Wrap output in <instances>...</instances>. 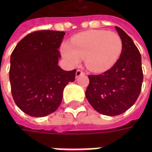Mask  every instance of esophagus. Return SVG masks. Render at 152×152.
Returning <instances> with one entry per match:
<instances>
[{
  "label": "esophagus",
  "mask_w": 152,
  "mask_h": 152,
  "mask_svg": "<svg viewBox=\"0 0 152 152\" xmlns=\"http://www.w3.org/2000/svg\"><path fill=\"white\" fill-rule=\"evenodd\" d=\"M84 74H85V72H84L83 71L78 69L76 72V77H78V76H81V75H84Z\"/></svg>",
  "instance_id": "34e87169"
}]
</instances>
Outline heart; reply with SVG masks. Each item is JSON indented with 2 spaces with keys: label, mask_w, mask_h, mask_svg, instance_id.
I'll use <instances>...</instances> for the list:
<instances>
[{
  "label": "heart",
  "mask_w": 152,
  "mask_h": 152,
  "mask_svg": "<svg viewBox=\"0 0 152 152\" xmlns=\"http://www.w3.org/2000/svg\"><path fill=\"white\" fill-rule=\"evenodd\" d=\"M122 49L123 41L119 34L106 30H93L75 36L71 44H63L62 53L72 66L85 58L88 69L102 72L114 66Z\"/></svg>",
  "instance_id": "b5f03b06"
}]
</instances>
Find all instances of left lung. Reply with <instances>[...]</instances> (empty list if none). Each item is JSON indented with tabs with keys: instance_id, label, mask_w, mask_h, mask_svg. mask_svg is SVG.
<instances>
[{
	"instance_id": "left-lung-1",
	"label": "left lung",
	"mask_w": 152,
	"mask_h": 152,
	"mask_svg": "<svg viewBox=\"0 0 152 152\" xmlns=\"http://www.w3.org/2000/svg\"><path fill=\"white\" fill-rule=\"evenodd\" d=\"M123 41L120 58L114 66L99 75H89L86 96L94 109L109 116L129 109L142 89L143 73L142 58L133 40L121 28L115 27Z\"/></svg>"
}]
</instances>
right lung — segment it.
Masks as SVG:
<instances>
[{
	"instance_id": "right-lung-1",
	"label": "right lung",
	"mask_w": 152,
	"mask_h": 152,
	"mask_svg": "<svg viewBox=\"0 0 152 152\" xmlns=\"http://www.w3.org/2000/svg\"><path fill=\"white\" fill-rule=\"evenodd\" d=\"M64 31L41 30L22 39L10 56V81L16 105L26 114L43 117L58 108L65 86L75 80L76 70L58 65Z\"/></svg>"
}]
</instances>
